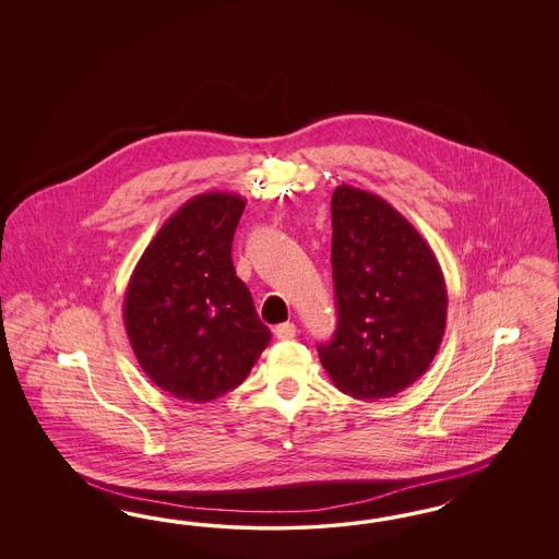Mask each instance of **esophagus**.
I'll list each match as a JSON object with an SVG mask.
<instances>
[{
  "label": "esophagus",
  "instance_id": "34e87169",
  "mask_svg": "<svg viewBox=\"0 0 559 559\" xmlns=\"http://www.w3.org/2000/svg\"><path fill=\"white\" fill-rule=\"evenodd\" d=\"M295 334H297L295 323H281V325H276V328H274V336L278 340L295 338Z\"/></svg>",
  "mask_w": 559,
  "mask_h": 559
}]
</instances>
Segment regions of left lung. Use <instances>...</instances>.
Returning a JSON list of instances; mask_svg holds the SVG:
<instances>
[{
  "label": "left lung",
  "mask_w": 559,
  "mask_h": 559,
  "mask_svg": "<svg viewBox=\"0 0 559 559\" xmlns=\"http://www.w3.org/2000/svg\"><path fill=\"white\" fill-rule=\"evenodd\" d=\"M332 272L338 325L318 348L342 393L385 400L428 371L447 325L439 260L385 199L342 187L332 194Z\"/></svg>",
  "instance_id": "8db88e82"
}]
</instances>
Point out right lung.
<instances>
[{"label": "right lung", "instance_id": "obj_1", "mask_svg": "<svg viewBox=\"0 0 559 559\" xmlns=\"http://www.w3.org/2000/svg\"><path fill=\"white\" fill-rule=\"evenodd\" d=\"M243 209L234 192L192 197L145 248L122 299L141 369L182 402L204 404L237 388L272 338L231 262Z\"/></svg>", "mask_w": 559, "mask_h": 559}]
</instances>
